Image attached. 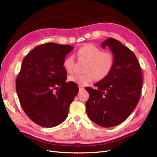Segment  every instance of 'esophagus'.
<instances>
[{"instance_id": "34e87169", "label": "esophagus", "mask_w": 157, "mask_h": 157, "mask_svg": "<svg viewBox=\"0 0 157 157\" xmlns=\"http://www.w3.org/2000/svg\"><path fill=\"white\" fill-rule=\"evenodd\" d=\"M78 88H79V90H80V91H82V90H84V88L83 87L80 86H78Z\"/></svg>"}]
</instances>
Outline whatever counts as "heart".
Returning a JSON list of instances; mask_svg holds the SVG:
<instances>
[{"label":"heart","instance_id":"b5f03b06","mask_svg":"<svg viewBox=\"0 0 157 157\" xmlns=\"http://www.w3.org/2000/svg\"><path fill=\"white\" fill-rule=\"evenodd\" d=\"M80 58L88 61L85 71L86 74H75L70 75L69 80L84 86L91 83L95 77L98 80H102L107 77L113 69L114 62L113 55L109 52H102L98 47L93 44H86L78 51ZM64 69L69 73L73 71L74 58L69 56L63 63Z\"/></svg>","mask_w":157,"mask_h":157}]
</instances>
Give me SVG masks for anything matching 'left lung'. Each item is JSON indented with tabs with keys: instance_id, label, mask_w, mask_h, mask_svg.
<instances>
[{
	"instance_id": "left-lung-1",
	"label": "left lung",
	"mask_w": 157,
	"mask_h": 157,
	"mask_svg": "<svg viewBox=\"0 0 157 157\" xmlns=\"http://www.w3.org/2000/svg\"><path fill=\"white\" fill-rule=\"evenodd\" d=\"M108 46L114 57L112 71L105 78L94 84L98 90L86 87L90 97L86 103L88 117L105 128L120 124L134 110L141 96L142 73L136 55L113 38L101 44Z\"/></svg>"
}]
</instances>
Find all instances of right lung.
<instances>
[{
    "mask_svg": "<svg viewBox=\"0 0 157 157\" xmlns=\"http://www.w3.org/2000/svg\"><path fill=\"white\" fill-rule=\"evenodd\" d=\"M73 49L70 45L50 42L36 46L22 61L16 80L19 100L28 117L42 127L62 123L78 92L77 84L66 82L63 65Z\"/></svg>",
    "mask_w": 157,
    "mask_h": 157,
    "instance_id": "add662e5",
    "label": "right lung"
}]
</instances>
